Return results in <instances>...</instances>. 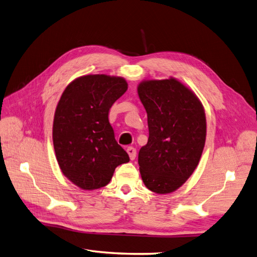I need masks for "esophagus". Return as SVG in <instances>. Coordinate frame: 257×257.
<instances>
[{
    "label": "esophagus",
    "mask_w": 257,
    "mask_h": 257,
    "mask_svg": "<svg viewBox=\"0 0 257 257\" xmlns=\"http://www.w3.org/2000/svg\"><path fill=\"white\" fill-rule=\"evenodd\" d=\"M127 153H128V155H129V159H130L131 161H134V160L136 159V156H137V151H136V149H135V148H133V147H129V148H127Z\"/></svg>",
    "instance_id": "obj_1"
}]
</instances>
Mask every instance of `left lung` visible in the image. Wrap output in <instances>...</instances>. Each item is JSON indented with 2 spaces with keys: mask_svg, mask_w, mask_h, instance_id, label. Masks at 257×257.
<instances>
[{
  "mask_svg": "<svg viewBox=\"0 0 257 257\" xmlns=\"http://www.w3.org/2000/svg\"><path fill=\"white\" fill-rule=\"evenodd\" d=\"M138 94L148 114L149 140L139 151L146 187L157 194L176 191L199 165L206 139L200 98L178 79H146Z\"/></svg>",
  "mask_w": 257,
  "mask_h": 257,
  "instance_id": "1",
  "label": "left lung"
}]
</instances>
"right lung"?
Listing matches in <instances>:
<instances>
[{"instance_id": "1", "label": "right lung", "mask_w": 257, "mask_h": 257, "mask_svg": "<svg viewBox=\"0 0 257 257\" xmlns=\"http://www.w3.org/2000/svg\"><path fill=\"white\" fill-rule=\"evenodd\" d=\"M127 89L122 77L84 75L66 87L57 103L53 144L58 166L85 191L108 185L115 168L129 162L108 121L109 108Z\"/></svg>"}]
</instances>
